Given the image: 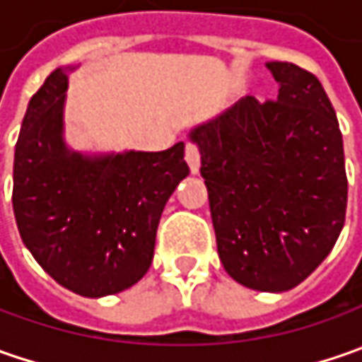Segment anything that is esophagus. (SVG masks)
<instances>
[{
    "label": "esophagus",
    "mask_w": 362,
    "mask_h": 362,
    "mask_svg": "<svg viewBox=\"0 0 362 362\" xmlns=\"http://www.w3.org/2000/svg\"><path fill=\"white\" fill-rule=\"evenodd\" d=\"M185 160L189 163V169L191 173H197L199 167H202V155H199V146L195 143H187L185 146Z\"/></svg>",
    "instance_id": "esophagus-1"
}]
</instances>
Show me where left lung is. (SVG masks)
Returning a JSON list of instances; mask_svg holds the SVG:
<instances>
[{
  "label": "left lung",
  "instance_id": "1",
  "mask_svg": "<svg viewBox=\"0 0 362 362\" xmlns=\"http://www.w3.org/2000/svg\"><path fill=\"white\" fill-rule=\"evenodd\" d=\"M278 98L245 96L191 131L202 151L217 254L240 284L284 292L313 274L341 235L349 181L337 112L320 80L270 62Z\"/></svg>",
  "mask_w": 362,
  "mask_h": 362
}]
</instances>
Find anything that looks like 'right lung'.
Returning <instances> with one entry per match:
<instances>
[{
	"label": "right lung",
	"mask_w": 362,
	"mask_h": 362,
	"mask_svg": "<svg viewBox=\"0 0 362 362\" xmlns=\"http://www.w3.org/2000/svg\"><path fill=\"white\" fill-rule=\"evenodd\" d=\"M66 74L54 70L28 105L13 159V214L21 242L64 288L98 298L148 270L165 203L189 175L185 143L103 159L62 141Z\"/></svg>",
	"instance_id": "add662e5"
}]
</instances>
